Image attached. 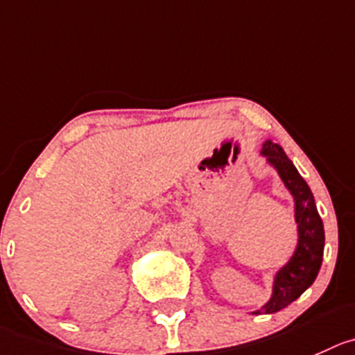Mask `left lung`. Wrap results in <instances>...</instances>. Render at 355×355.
<instances>
[{
  "label": "left lung",
  "mask_w": 355,
  "mask_h": 355,
  "mask_svg": "<svg viewBox=\"0 0 355 355\" xmlns=\"http://www.w3.org/2000/svg\"><path fill=\"white\" fill-rule=\"evenodd\" d=\"M261 155L277 171L284 187L295 198V219L298 225V244L291 259L275 273L272 298L252 313H275L303 295L315 281L322 265L324 225L315 200L300 172L279 144L265 141Z\"/></svg>",
  "instance_id": "obj_1"
}]
</instances>
